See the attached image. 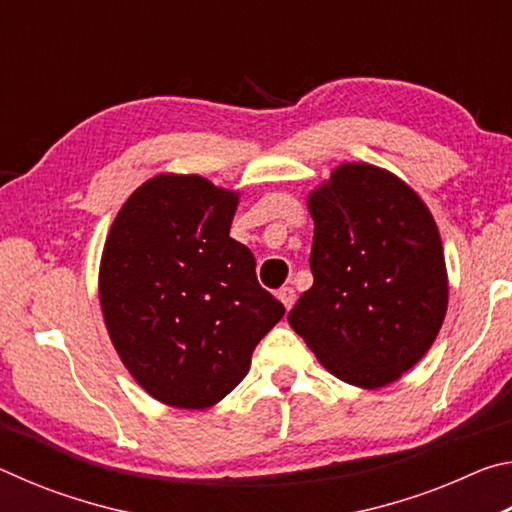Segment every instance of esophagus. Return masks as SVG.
Listing matches in <instances>:
<instances>
[{
    "mask_svg": "<svg viewBox=\"0 0 512 512\" xmlns=\"http://www.w3.org/2000/svg\"><path fill=\"white\" fill-rule=\"evenodd\" d=\"M277 298L282 300V305L289 311L293 307V302H296V291H293L291 287H282L280 293H277Z\"/></svg>",
    "mask_w": 512,
    "mask_h": 512,
    "instance_id": "1",
    "label": "esophagus"
}]
</instances>
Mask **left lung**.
I'll use <instances>...</instances> for the list:
<instances>
[{
  "label": "left lung",
  "mask_w": 512,
  "mask_h": 512,
  "mask_svg": "<svg viewBox=\"0 0 512 512\" xmlns=\"http://www.w3.org/2000/svg\"><path fill=\"white\" fill-rule=\"evenodd\" d=\"M314 287L289 325L348 384L379 388L413 368L447 311L443 244L427 205L372 164H343L309 196Z\"/></svg>",
  "instance_id": "8db88e82"
}]
</instances>
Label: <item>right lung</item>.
Instances as JSON below:
<instances>
[{"label": "right lung", "instance_id": "obj_1", "mask_svg": "<svg viewBox=\"0 0 512 512\" xmlns=\"http://www.w3.org/2000/svg\"><path fill=\"white\" fill-rule=\"evenodd\" d=\"M235 210L237 194L201 176H158L121 207L103 248L110 339L137 384L178 409L223 400L284 316L230 237Z\"/></svg>", "mask_w": 512, "mask_h": 512}]
</instances>
